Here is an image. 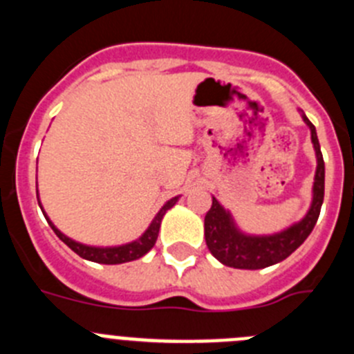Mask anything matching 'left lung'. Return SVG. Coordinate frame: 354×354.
Segmentation results:
<instances>
[{
    "mask_svg": "<svg viewBox=\"0 0 354 354\" xmlns=\"http://www.w3.org/2000/svg\"><path fill=\"white\" fill-rule=\"evenodd\" d=\"M301 118L310 129V140L317 161L310 207L301 220L289 225L280 232L248 234L237 227L232 212L225 209L212 196V205L204 220L205 245L221 264L236 270H262L268 266L278 264L289 257L290 253L296 252L314 230L324 200V161L314 124L306 118L303 111Z\"/></svg>",
    "mask_w": 354,
    "mask_h": 354,
    "instance_id": "1",
    "label": "left lung"
}]
</instances>
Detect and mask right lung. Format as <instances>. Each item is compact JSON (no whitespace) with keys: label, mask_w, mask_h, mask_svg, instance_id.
<instances>
[{"label":"right lung","mask_w":354,"mask_h":354,"mask_svg":"<svg viewBox=\"0 0 354 354\" xmlns=\"http://www.w3.org/2000/svg\"><path fill=\"white\" fill-rule=\"evenodd\" d=\"M37 198H39V192H37ZM179 198H180V195L174 196V198L168 200L167 204L159 209L158 214L154 216V220L150 221V225L147 227V230L138 237V239H134V241H131V243H126V245H118V246H92V245H84V243H80V241H74L72 237L65 236L60 228H56V225L49 220V216L46 214L42 204H40V198H39V205H40V209H42L44 216H46V220H48L49 227L55 230L56 236L60 237L65 245H67L72 252L77 253L80 257L86 259V261L97 262V264H124V262H131V261H136V259H142L145 253H149L150 250L154 248L156 239H158V234H159V227H161L162 216L167 214L168 209H171L175 204H177V202H179Z\"/></svg>","instance_id":"right-lung-1"}]
</instances>
